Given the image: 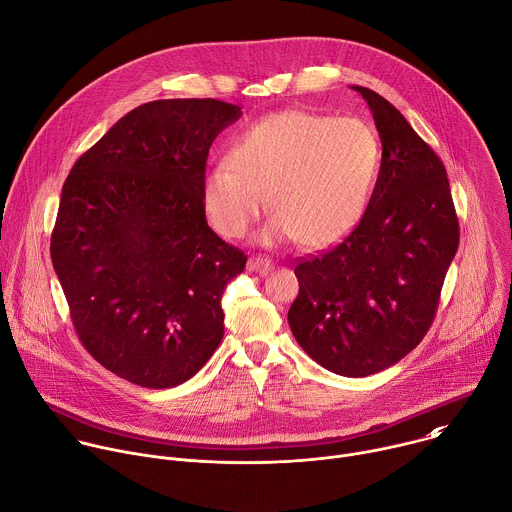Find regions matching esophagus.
<instances>
[{
  "label": "esophagus",
  "instance_id": "obj_1",
  "mask_svg": "<svg viewBox=\"0 0 512 512\" xmlns=\"http://www.w3.org/2000/svg\"><path fill=\"white\" fill-rule=\"evenodd\" d=\"M247 269L253 273H259V275H265L273 269V263L267 257H251L247 263Z\"/></svg>",
  "mask_w": 512,
  "mask_h": 512
}]
</instances>
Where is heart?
I'll return each mask as SVG.
<instances>
[{
	"mask_svg": "<svg viewBox=\"0 0 512 512\" xmlns=\"http://www.w3.org/2000/svg\"><path fill=\"white\" fill-rule=\"evenodd\" d=\"M378 168V136L360 118L285 110L243 130L227 150V164L207 170L203 209L219 235L239 239L265 199L273 217L263 243L295 239L303 249H323L358 225Z\"/></svg>",
	"mask_w": 512,
	"mask_h": 512,
	"instance_id": "b5f03b06",
	"label": "heart"
}]
</instances>
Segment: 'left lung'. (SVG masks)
<instances>
[{"label": "left lung", "instance_id": "left-lung-1", "mask_svg": "<svg viewBox=\"0 0 512 512\" xmlns=\"http://www.w3.org/2000/svg\"><path fill=\"white\" fill-rule=\"evenodd\" d=\"M352 88L380 134V175L358 227L297 263L299 293L287 321L321 368L366 378L422 342L460 233L442 160L386 98Z\"/></svg>", "mask_w": 512, "mask_h": 512}]
</instances>
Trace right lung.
Masks as SVG:
<instances>
[{
    "instance_id": "right-lung-1",
    "label": "right lung",
    "mask_w": 512,
    "mask_h": 512,
    "mask_svg": "<svg viewBox=\"0 0 512 512\" xmlns=\"http://www.w3.org/2000/svg\"><path fill=\"white\" fill-rule=\"evenodd\" d=\"M241 114L213 98L146 102L64 183L50 253L74 327L136 386L187 382L223 339L221 297L247 257L207 225L201 181L213 140Z\"/></svg>"
}]
</instances>
